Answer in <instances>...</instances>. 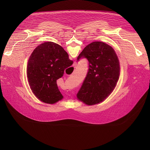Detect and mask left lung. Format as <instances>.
<instances>
[{
	"mask_svg": "<svg viewBox=\"0 0 150 150\" xmlns=\"http://www.w3.org/2000/svg\"><path fill=\"white\" fill-rule=\"evenodd\" d=\"M81 58L88 60L89 69L77 98L89 105L100 103L116 87L120 75L118 57L110 46L94 41L83 49L77 60Z\"/></svg>",
	"mask_w": 150,
	"mask_h": 150,
	"instance_id": "1",
	"label": "left lung"
}]
</instances>
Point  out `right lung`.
Segmentation results:
<instances>
[{
  "label": "right lung",
  "mask_w": 150,
  "mask_h": 150,
  "mask_svg": "<svg viewBox=\"0 0 150 150\" xmlns=\"http://www.w3.org/2000/svg\"><path fill=\"white\" fill-rule=\"evenodd\" d=\"M72 64L67 52L55 42H46L37 46L29 58L27 68L30 87L36 97L47 104L61 100L63 97L56 81Z\"/></svg>",
  "instance_id": "obj_1"
}]
</instances>
